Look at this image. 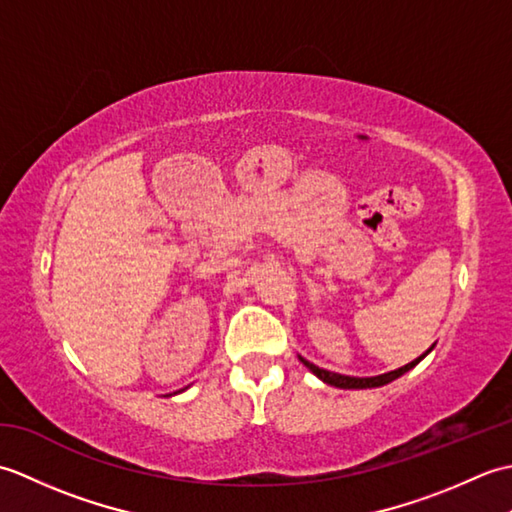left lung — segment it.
Returning <instances> with one entry per match:
<instances>
[{
  "label": "left lung",
  "instance_id": "obj_1",
  "mask_svg": "<svg viewBox=\"0 0 512 512\" xmlns=\"http://www.w3.org/2000/svg\"><path fill=\"white\" fill-rule=\"evenodd\" d=\"M431 352V347L427 352H424L422 356H418L416 361H411V363H407L405 367H398V369H394V372H387V374H380V376H369V378H358V376H343V374H334V372H328V369H321V367H317L314 363H310V361H306V358L303 356H299V361L306 365L310 372L314 374V376H319L323 383H328V385H332V387H341V389H367V387H383V385H387V383H391V380H396V378H400L402 374H407L411 367H416L424 356H427Z\"/></svg>",
  "mask_w": 512,
  "mask_h": 512
}]
</instances>
